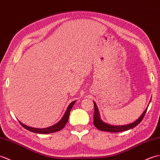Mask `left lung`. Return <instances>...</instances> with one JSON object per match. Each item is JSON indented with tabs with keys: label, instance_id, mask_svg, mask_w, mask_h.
I'll use <instances>...</instances> for the list:
<instances>
[{
	"label": "left lung",
	"instance_id": "left-lung-1",
	"mask_svg": "<svg viewBox=\"0 0 160 160\" xmlns=\"http://www.w3.org/2000/svg\"><path fill=\"white\" fill-rule=\"evenodd\" d=\"M151 102V101H150ZM94 102V126L97 127V128L101 131H108V132H121V131H127L131 129L134 128L135 127H136L138 124H139L142 120L144 116L146 113L147 111V108L144 110V112L142 113L140 118L138 120H136V121L128 124V125H119V126H116V125H109V124H107L106 122H104L103 121H102V120L100 118V115H99V111L98 109L97 108V105L96 104V102L93 101ZM150 103V102H149Z\"/></svg>",
	"mask_w": 160,
	"mask_h": 160
}]
</instances>
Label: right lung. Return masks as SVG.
<instances>
[{"label": "right lung", "mask_w": 160, "mask_h": 160, "mask_svg": "<svg viewBox=\"0 0 160 160\" xmlns=\"http://www.w3.org/2000/svg\"><path fill=\"white\" fill-rule=\"evenodd\" d=\"M76 102V101H72L71 103L68 105V107L67 108L66 111L64 113V115L63 116L62 118L59 120V121L55 124L49 127H47V128H43V129H39V128H33V127H31L29 126H27L24 125V124L22 123L20 121H19L20 124L22 125L24 129H26L27 130H29L31 132L33 133H40V134H48V133H54L57 132V131H59L60 130H62L63 127H65L66 124L67 123L68 120L69 118V115H70V112L71 111V109H72V106L74 105V102Z\"/></svg>", "instance_id": "add662e5"}]
</instances>
